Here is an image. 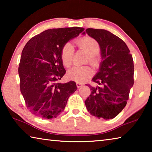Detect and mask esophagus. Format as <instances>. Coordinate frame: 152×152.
Listing matches in <instances>:
<instances>
[{"mask_svg": "<svg viewBox=\"0 0 152 152\" xmlns=\"http://www.w3.org/2000/svg\"><path fill=\"white\" fill-rule=\"evenodd\" d=\"M83 85H84V84L82 83H80V82H76L77 88H80V87H82Z\"/></svg>", "mask_w": 152, "mask_h": 152, "instance_id": "obj_1", "label": "esophagus"}]
</instances>
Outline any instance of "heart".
Returning <instances> with one entry per match:
<instances>
[{
	"mask_svg": "<svg viewBox=\"0 0 152 152\" xmlns=\"http://www.w3.org/2000/svg\"><path fill=\"white\" fill-rule=\"evenodd\" d=\"M77 45L88 53L87 62L92 66L96 67L99 64V57L98 53L101 51V46L99 42L94 38L89 36L80 38L76 42ZM74 47L70 43H67L61 48L60 58L63 65L70 67L72 64ZM93 74V71L91 67L76 66L72 68L67 73V78L70 80L77 82H84L88 80Z\"/></svg>",
	"mask_w": 152,
	"mask_h": 152,
	"instance_id": "b5f03b06",
	"label": "heart"
}]
</instances>
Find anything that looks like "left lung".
Returning a JSON list of instances; mask_svg holds the SVG:
<instances>
[{"mask_svg":"<svg viewBox=\"0 0 152 152\" xmlns=\"http://www.w3.org/2000/svg\"><path fill=\"white\" fill-rule=\"evenodd\" d=\"M101 46L103 61L92 82L99 86L88 85L91 93L85 101L88 111L99 119H113L124 109L134 83L132 55L126 43L104 29L88 28L86 32Z\"/></svg>","mask_w":152,"mask_h":152,"instance_id":"1","label":"left lung"}]
</instances>
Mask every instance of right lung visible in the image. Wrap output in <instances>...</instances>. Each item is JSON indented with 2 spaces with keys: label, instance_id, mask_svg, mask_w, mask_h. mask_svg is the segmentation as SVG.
<instances>
[{
  "label": "right lung",
  "instance_id": "add662e5",
  "mask_svg": "<svg viewBox=\"0 0 152 152\" xmlns=\"http://www.w3.org/2000/svg\"><path fill=\"white\" fill-rule=\"evenodd\" d=\"M84 30L77 27L45 30L24 47L18 69L20 90L27 109L35 116L56 118L76 91L75 82H58L66 73L60 51L69 40Z\"/></svg>",
  "mask_w": 152,
  "mask_h": 152
}]
</instances>
